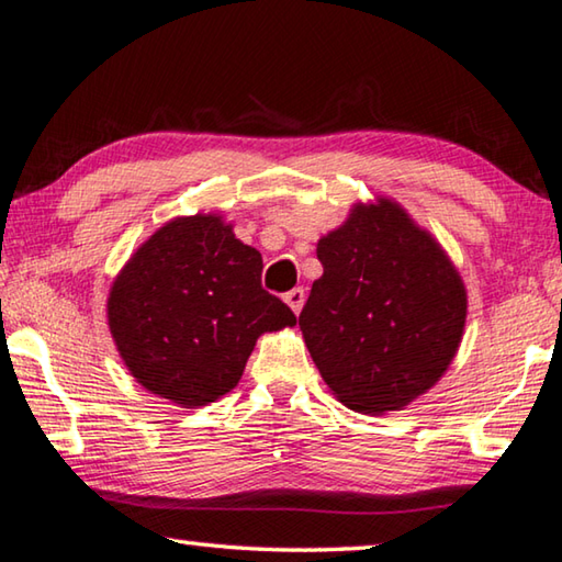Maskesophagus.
I'll list each match as a JSON object with an SVG mask.
<instances>
[{"label":"esophagus","mask_w":562,"mask_h":562,"mask_svg":"<svg viewBox=\"0 0 562 562\" xmlns=\"http://www.w3.org/2000/svg\"><path fill=\"white\" fill-rule=\"evenodd\" d=\"M283 301L289 303L291 306V311L293 314H299V311L303 308V301H306V291H303L301 286H296V289H291L289 293H283Z\"/></svg>","instance_id":"34e87169"}]
</instances>
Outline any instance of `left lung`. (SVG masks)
Here are the masks:
<instances>
[{
	"label": "left lung",
	"mask_w": 562,
	"mask_h": 562,
	"mask_svg": "<svg viewBox=\"0 0 562 562\" xmlns=\"http://www.w3.org/2000/svg\"><path fill=\"white\" fill-rule=\"evenodd\" d=\"M316 254L324 276L299 326L326 385L353 411L408 406L446 373L461 344V276L389 199L358 204Z\"/></svg>",
	"instance_id": "8db88e82"
}]
</instances>
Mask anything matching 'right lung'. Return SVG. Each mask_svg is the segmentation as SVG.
<instances>
[{"instance_id": "obj_1", "label": "right lung", "mask_w": 562, "mask_h": 562, "mask_svg": "<svg viewBox=\"0 0 562 562\" xmlns=\"http://www.w3.org/2000/svg\"><path fill=\"white\" fill-rule=\"evenodd\" d=\"M261 254L214 214L161 226L116 276L106 303L134 379L183 408L232 391L256 338L296 324L261 286Z\"/></svg>"}]
</instances>
